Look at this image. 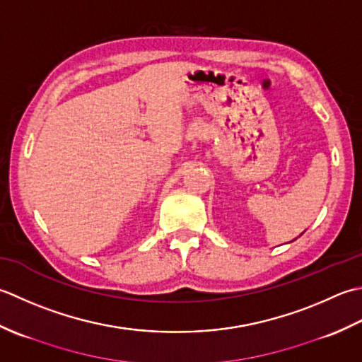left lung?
Instances as JSON below:
<instances>
[{"label": "left lung", "mask_w": 362, "mask_h": 362, "mask_svg": "<svg viewBox=\"0 0 362 362\" xmlns=\"http://www.w3.org/2000/svg\"><path fill=\"white\" fill-rule=\"evenodd\" d=\"M301 234H303V233H301ZM301 234H300V235H301ZM293 240H295V239H293Z\"/></svg>", "instance_id": "obj_1"}]
</instances>
